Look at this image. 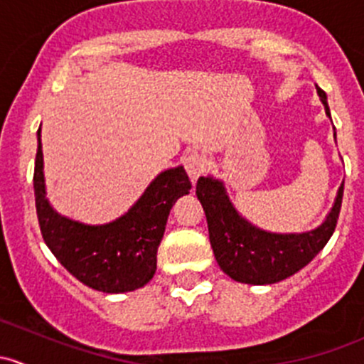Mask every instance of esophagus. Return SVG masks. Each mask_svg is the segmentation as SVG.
Segmentation results:
<instances>
[{
	"instance_id": "34e87169",
	"label": "esophagus",
	"mask_w": 364,
	"mask_h": 364,
	"mask_svg": "<svg viewBox=\"0 0 364 364\" xmlns=\"http://www.w3.org/2000/svg\"><path fill=\"white\" fill-rule=\"evenodd\" d=\"M183 165H185L186 172H188V176L192 178V181H196V179H199L200 176L205 174L209 161H208V159H205V155H203V153L192 151L185 156Z\"/></svg>"
}]
</instances>
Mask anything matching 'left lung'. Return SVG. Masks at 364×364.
Here are the masks:
<instances>
[{
    "label": "left lung",
    "mask_w": 364,
    "mask_h": 364,
    "mask_svg": "<svg viewBox=\"0 0 364 364\" xmlns=\"http://www.w3.org/2000/svg\"><path fill=\"white\" fill-rule=\"evenodd\" d=\"M318 95L329 114L326 93L318 90ZM196 193L208 220L209 243L223 273L241 284L267 285L292 277L326 247L338 222L343 185L328 220L303 234H271L253 227L237 215L222 183L213 178H199Z\"/></svg>",
    "instance_id": "left-lung-1"
}]
</instances>
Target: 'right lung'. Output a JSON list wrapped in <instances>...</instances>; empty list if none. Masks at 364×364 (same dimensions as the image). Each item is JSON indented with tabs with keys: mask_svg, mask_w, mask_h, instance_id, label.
I'll return each mask as SVG.
<instances>
[{
	"mask_svg": "<svg viewBox=\"0 0 364 364\" xmlns=\"http://www.w3.org/2000/svg\"><path fill=\"white\" fill-rule=\"evenodd\" d=\"M33 188L40 232L54 257L87 287L119 294L144 287L153 278L168 211L176 199L190 192L192 185L185 168H168L116 222L100 227L72 222L58 215L46 199L38 128Z\"/></svg>",
	"mask_w": 364,
	"mask_h": 364,
	"instance_id": "right-lung-1",
	"label": "right lung"
}]
</instances>
